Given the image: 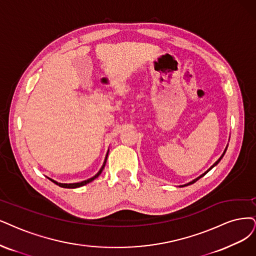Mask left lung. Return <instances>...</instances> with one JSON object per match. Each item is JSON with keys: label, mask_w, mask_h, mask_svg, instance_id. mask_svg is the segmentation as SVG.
I'll use <instances>...</instances> for the list:
<instances>
[{"label": "left lung", "mask_w": 256, "mask_h": 256, "mask_svg": "<svg viewBox=\"0 0 256 256\" xmlns=\"http://www.w3.org/2000/svg\"><path fill=\"white\" fill-rule=\"evenodd\" d=\"M226 148H228V146H226ZM226 150H224V154H222V156H220V159H218V160H217V162H215V164H213V166H211V168H209V170H208V171H206V173H204V174H202V175H200V177H197V178H196V179H194V180H193V182H188V184H184V186H190V184H194V182H197V180H198V179H200V178H202V176H204V175H206V173H208V172H209V171H210V170H211V168H214V166H216V164H218V162H220V160H222V157H224V153H226Z\"/></svg>", "instance_id": "1"}]
</instances>
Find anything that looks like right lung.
I'll return each instance as SVG.
<instances>
[{
	"instance_id": "add662e5",
	"label": "right lung",
	"mask_w": 256,
	"mask_h": 256,
	"mask_svg": "<svg viewBox=\"0 0 256 256\" xmlns=\"http://www.w3.org/2000/svg\"><path fill=\"white\" fill-rule=\"evenodd\" d=\"M106 159H108V155H106V160H104V164H103V166H102V168H100V171L94 175V177H92V178H90V179H88V180H84V182H77V184H60V182H54V180H52V179H50V178H48L50 180H52V182H54L56 184H58L59 186H61V188H79V186H85V184H88V182H92L94 179H96L100 174H101V172H102V170L104 168V166H106Z\"/></svg>"
}]
</instances>
